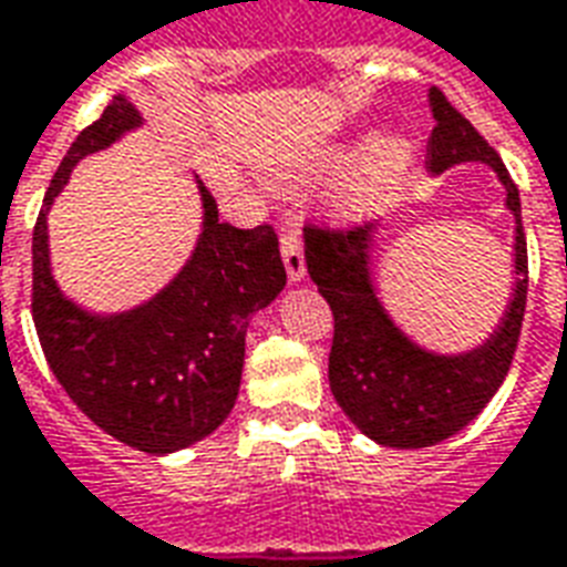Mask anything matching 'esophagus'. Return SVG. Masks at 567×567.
I'll use <instances>...</instances> for the list:
<instances>
[{"mask_svg": "<svg viewBox=\"0 0 567 567\" xmlns=\"http://www.w3.org/2000/svg\"><path fill=\"white\" fill-rule=\"evenodd\" d=\"M280 256H284V266H287V278L292 284H299L308 275V266H305V250H301V238L296 229L284 226L280 229Z\"/></svg>", "mask_w": 567, "mask_h": 567, "instance_id": "obj_1", "label": "esophagus"}]
</instances>
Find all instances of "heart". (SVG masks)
<instances>
[{
	"mask_svg": "<svg viewBox=\"0 0 567 567\" xmlns=\"http://www.w3.org/2000/svg\"><path fill=\"white\" fill-rule=\"evenodd\" d=\"M416 163V147L404 135H353L317 147L301 163L289 165L275 175V184L296 189L317 177L341 175L332 193V210L341 220H362L404 187Z\"/></svg>",
	"mask_w": 567,
	"mask_h": 567,
	"instance_id": "heart-1",
	"label": "heart"
}]
</instances>
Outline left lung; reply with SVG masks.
<instances>
[{"mask_svg":"<svg viewBox=\"0 0 567 567\" xmlns=\"http://www.w3.org/2000/svg\"><path fill=\"white\" fill-rule=\"evenodd\" d=\"M429 109L435 117L429 138V172L441 175L462 163L489 165L502 181L504 208L514 214V292L486 341L462 353H435L416 344L392 320L371 275L378 235L374 223L350 233L305 229L308 275L334 317L329 353L334 402L362 435L395 450L441 444L489 404L511 369L528 292L519 189L498 153L435 86L429 90Z\"/></svg>","mask_w":567,"mask_h":567,"instance_id":"1","label":"left lung"}]
</instances>
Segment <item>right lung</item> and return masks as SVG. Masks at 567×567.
Listing matches in <instances>:
<instances>
[{"instance_id":"add662e5","label":"right lung","mask_w":567,"mask_h":567,"mask_svg":"<svg viewBox=\"0 0 567 567\" xmlns=\"http://www.w3.org/2000/svg\"><path fill=\"white\" fill-rule=\"evenodd\" d=\"M142 123L130 93H117L63 156L32 233V320L69 399L120 444L165 456L208 437L229 416L250 317L278 299L287 271L275 229L220 223L217 202L196 177L202 233L184 268L156 296L117 313L86 311L65 296L51 271L53 198L84 156Z\"/></svg>"}]
</instances>
